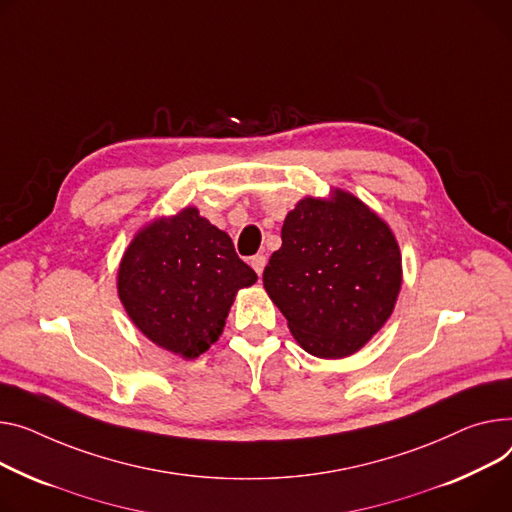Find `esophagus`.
Listing matches in <instances>:
<instances>
[{"mask_svg":"<svg viewBox=\"0 0 512 512\" xmlns=\"http://www.w3.org/2000/svg\"><path fill=\"white\" fill-rule=\"evenodd\" d=\"M265 263H267V257H265V255H255V257H251V267L257 271V276L263 274Z\"/></svg>","mask_w":512,"mask_h":512,"instance_id":"esophagus-1","label":"esophagus"}]
</instances>
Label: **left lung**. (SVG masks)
<instances>
[{"mask_svg": "<svg viewBox=\"0 0 512 512\" xmlns=\"http://www.w3.org/2000/svg\"><path fill=\"white\" fill-rule=\"evenodd\" d=\"M403 269L389 224L344 189L302 197L282 226L263 286L304 352L356 354L391 317Z\"/></svg>", "mask_w": 512, "mask_h": 512, "instance_id": "obj_1", "label": "left lung"}]
</instances>
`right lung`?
Wrapping results in <instances>:
<instances>
[{
    "instance_id": "1",
    "label": "right lung",
    "mask_w": 512,
    "mask_h": 512,
    "mask_svg": "<svg viewBox=\"0 0 512 512\" xmlns=\"http://www.w3.org/2000/svg\"><path fill=\"white\" fill-rule=\"evenodd\" d=\"M255 282L230 236L187 206L135 232L119 263L117 294L152 344L193 360L218 342L236 292Z\"/></svg>"
}]
</instances>
